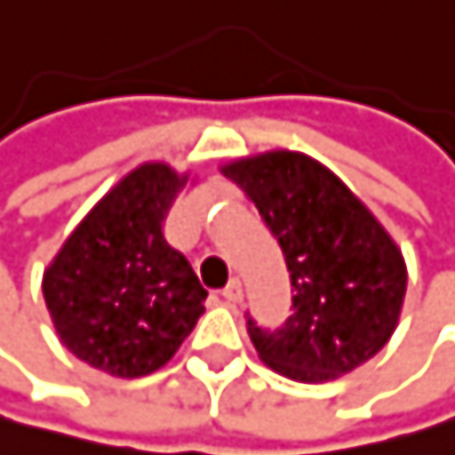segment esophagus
Returning <instances> with one entry per match:
<instances>
[{"instance_id": "esophagus-1", "label": "esophagus", "mask_w": 455, "mask_h": 455, "mask_svg": "<svg viewBox=\"0 0 455 455\" xmlns=\"http://www.w3.org/2000/svg\"><path fill=\"white\" fill-rule=\"evenodd\" d=\"M223 300H226V304H237V300H241L243 298V286H241V281H237V278H232L229 283H226L223 286Z\"/></svg>"}]
</instances>
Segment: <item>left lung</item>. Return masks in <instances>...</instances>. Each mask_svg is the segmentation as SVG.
<instances>
[{"mask_svg":"<svg viewBox=\"0 0 455 455\" xmlns=\"http://www.w3.org/2000/svg\"><path fill=\"white\" fill-rule=\"evenodd\" d=\"M278 237L292 315L278 330L246 318L260 361L292 381H332L390 341L407 292L404 258L372 212L327 165L267 151L223 165Z\"/></svg>","mask_w":455,"mask_h":455,"instance_id":"8db88e82","label":"left lung"}]
</instances>
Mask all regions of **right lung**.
<instances>
[{
  "instance_id": "right-lung-1",
  "label": "right lung",
  "mask_w": 455,
  "mask_h": 455,
  "mask_svg": "<svg viewBox=\"0 0 455 455\" xmlns=\"http://www.w3.org/2000/svg\"><path fill=\"white\" fill-rule=\"evenodd\" d=\"M188 177L165 163L125 174L68 235L42 278L60 341L94 370H160L204 315L206 290L163 220Z\"/></svg>"
}]
</instances>
